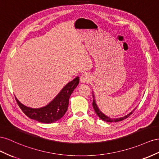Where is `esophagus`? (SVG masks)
I'll use <instances>...</instances> for the list:
<instances>
[{"label": "esophagus", "mask_w": 159, "mask_h": 159, "mask_svg": "<svg viewBox=\"0 0 159 159\" xmlns=\"http://www.w3.org/2000/svg\"><path fill=\"white\" fill-rule=\"evenodd\" d=\"M90 80V76L89 74L87 73H84L82 75L80 76V80L81 83H88L89 82Z\"/></svg>", "instance_id": "esophagus-1"}]
</instances>
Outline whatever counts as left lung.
Masks as SVG:
<instances>
[{
	"instance_id": "1",
	"label": "left lung",
	"mask_w": 159,
	"mask_h": 159,
	"mask_svg": "<svg viewBox=\"0 0 159 159\" xmlns=\"http://www.w3.org/2000/svg\"><path fill=\"white\" fill-rule=\"evenodd\" d=\"M93 107L94 108V110L95 111V112H96V114L98 115V116L100 118V119H102V120L104 121H106V122H119V121H121L122 120H124L125 119H126V118H128L131 114H132L133 112L136 109V108H134V109L130 112L129 114L123 116L122 117H119V118H111L110 116H107L106 115L104 114V113L101 111V110L99 109L98 106H97V104L96 102V100H95V97L94 95V93H93Z\"/></svg>"
}]
</instances>
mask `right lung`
Instances as JSON below:
<instances>
[{
  "instance_id": "1",
  "label": "right lung",
  "mask_w": 159,
  "mask_h": 159,
  "mask_svg": "<svg viewBox=\"0 0 159 159\" xmlns=\"http://www.w3.org/2000/svg\"><path fill=\"white\" fill-rule=\"evenodd\" d=\"M79 83V77L76 76L67 83L51 102L40 108L26 107L22 104L16 97L15 98L20 109L30 119L42 123H52L60 120L65 115L69 106V98Z\"/></svg>"
}]
</instances>
